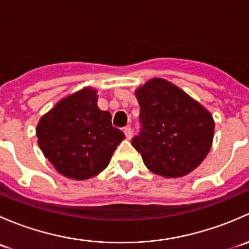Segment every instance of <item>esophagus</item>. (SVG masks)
I'll list each match as a JSON object with an SVG mask.
<instances>
[{"label": "esophagus", "mask_w": 249, "mask_h": 249, "mask_svg": "<svg viewBox=\"0 0 249 249\" xmlns=\"http://www.w3.org/2000/svg\"><path fill=\"white\" fill-rule=\"evenodd\" d=\"M123 131H124L125 137H126L127 140L131 139V137H132V130H131V127H130V126L124 127V130H123Z\"/></svg>", "instance_id": "1"}]
</instances>
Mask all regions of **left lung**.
<instances>
[{
	"label": "left lung",
	"instance_id": "obj_1",
	"mask_svg": "<svg viewBox=\"0 0 249 249\" xmlns=\"http://www.w3.org/2000/svg\"><path fill=\"white\" fill-rule=\"evenodd\" d=\"M135 94L141 131L132 145L148 170L176 178L196 169L212 145L214 120L211 113L161 78L148 80Z\"/></svg>",
	"mask_w": 249,
	"mask_h": 249
}]
</instances>
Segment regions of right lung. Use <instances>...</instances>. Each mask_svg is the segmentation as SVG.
<instances>
[{
    "label": "right lung",
    "instance_id": "1",
    "mask_svg": "<svg viewBox=\"0 0 249 249\" xmlns=\"http://www.w3.org/2000/svg\"><path fill=\"white\" fill-rule=\"evenodd\" d=\"M112 115L97 107V91L83 88L57 102L39 120L37 139L44 157L65 177L83 180L104 171L125 139Z\"/></svg>",
    "mask_w": 249,
    "mask_h": 249
}]
</instances>
